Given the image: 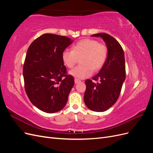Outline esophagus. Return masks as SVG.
I'll list each match as a JSON object with an SVG mask.
<instances>
[{
  "instance_id": "1",
  "label": "esophagus",
  "mask_w": 153,
  "mask_h": 153,
  "mask_svg": "<svg viewBox=\"0 0 153 153\" xmlns=\"http://www.w3.org/2000/svg\"><path fill=\"white\" fill-rule=\"evenodd\" d=\"M80 82V80L79 79H77V78H75V84H78V83Z\"/></svg>"
}]
</instances>
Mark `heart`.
<instances>
[{
	"instance_id": "1",
	"label": "heart",
	"mask_w": 153,
	"mask_h": 153,
	"mask_svg": "<svg viewBox=\"0 0 153 153\" xmlns=\"http://www.w3.org/2000/svg\"><path fill=\"white\" fill-rule=\"evenodd\" d=\"M108 49L103 43L92 39H84L74 45L71 51L65 50L62 53L64 65L72 68L80 59V64L69 71V75L77 78H85L91 76L92 71L96 72L103 67L107 58Z\"/></svg>"
}]
</instances>
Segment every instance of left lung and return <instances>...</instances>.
Instances as JSON below:
<instances>
[{
	"instance_id": "1",
	"label": "left lung",
	"mask_w": 153,
	"mask_h": 153,
	"mask_svg": "<svg viewBox=\"0 0 153 153\" xmlns=\"http://www.w3.org/2000/svg\"><path fill=\"white\" fill-rule=\"evenodd\" d=\"M92 37H100L106 43L108 55L106 61L92 80H86L84 102L95 112H104L116 102L126 78L124 51L118 41L106 33H98Z\"/></svg>"
}]
</instances>
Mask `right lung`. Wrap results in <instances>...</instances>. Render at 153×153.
<instances>
[{
    "label": "right lung",
    "instance_id": "add662e5",
    "mask_svg": "<svg viewBox=\"0 0 153 153\" xmlns=\"http://www.w3.org/2000/svg\"><path fill=\"white\" fill-rule=\"evenodd\" d=\"M73 41L66 36L44 34L27 50L23 68L25 92L30 102L45 112L62 110L75 84L62 60L64 50Z\"/></svg>",
    "mask_w": 153,
    "mask_h": 153
}]
</instances>
